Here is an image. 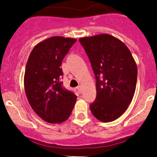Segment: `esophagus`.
<instances>
[{"mask_svg":"<svg viewBox=\"0 0 157 157\" xmlns=\"http://www.w3.org/2000/svg\"><path fill=\"white\" fill-rule=\"evenodd\" d=\"M77 90H78L79 93H81V90H82L81 86H77Z\"/></svg>","mask_w":157,"mask_h":157,"instance_id":"34e87169","label":"esophagus"}]
</instances>
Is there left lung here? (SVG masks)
Instances as JSON below:
<instances>
[{
  "mask_svg": "<svg viewBox=\"0 0 157 157\" xmlns=\"http://www.w3.org/2000/svg\"><path fill=\"white\" fill-rule=\"evenodd\" d=\"M92 67L97 97L90 103L93 115L112 122L127 109L134 95L137 67L130 50L117 38L100 34L79 39Z\"/></svg>",
  "mask_w": 157,
  "mask_h": 157,
  "instance_id": "obj_1",
  "label": "left lung"
}]
</instances>
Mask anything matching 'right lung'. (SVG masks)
Returning a JSON list of instances; mask_svg holds the SVG:
<instances>
[{
	"label": "right lung",
	"mask_w": 157,
	"mask_h": 157,
	"mask_svg": "<svg viewBox=\"0 0 157 157\" xmlns=\"http://www.w3.org/2000/svg\"><path fill=\"white\" fill-rule=\"evenodd\" d=\"M74 38L52 36L33 48L24 74V88L32 109L51 124H60L71 116L77 100L63 86L62 60L75 42Z\"/></svg>",
	"instance_id": "right-lung-1"
}]
</instances>
